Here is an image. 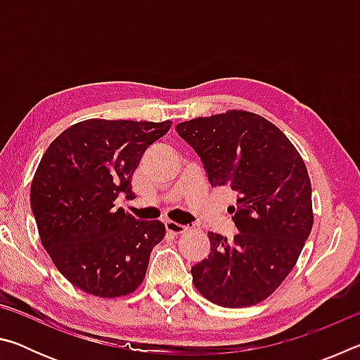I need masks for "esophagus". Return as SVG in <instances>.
<instances>
[{
  "label": "esophagus",
  "mask_w": 360,
  "mask_h": 360,
  "mask_svg": "<svg viewBox=\"0 0 360 360\" xmlns=\"http://www.w3.org/2000/svg\"><path fill=\"white\" fill-rule=\"evenodd\" d=\"M165 227H167L169 233H173V235H182V233H186V231H187L186 225H181V224L173 222V221H167Z\"/></svg>",
  "instance_id": "esophagus-1"
}]
</instances>
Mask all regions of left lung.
Here are the masks:
<instances>
[{
    "label": "left lung",
    "mask_w": 360,
    "mask_h": 360,
    "mask_svg": "<svg viewBox=\"0 0 360 360\" xmlns=\"http://www.w3.org/2000/svg\"><path fill=\"white\" fill-rule=\"evenodd\" d=\"M202 158L212 187L236 192L238 233L208 231L211 252L192 266V283L225 308L270 297L295 266L313 229L311 182L289 138L259 114L229 109L176 125Z\"/></svg>",
    "instance_id": "1"
}]
</instances>
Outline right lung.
I'll use <instances>...</instances> for the list:
<instances>
[{
    "instance_id": "right-lung-1",
    "label": "right lung",
    "mask_w": 360,
    "mask_h": 360,
    "mask_svg": "<svg viewBox=\"0 0 360 360\" xmlns=\"http://www.w3.org/2000/svg\"><path fill=\"white\" fill-rule=\"evenodd\" d=\"M172 120L87 119L53 139L32 181L39 238L57 270L90 295L125 297L144 281L154 246L165 238L160 221H136L114 208L131 198V178L144 150Z\"/></svg>"
}]
</instances>
